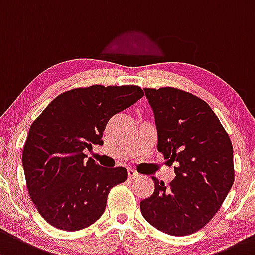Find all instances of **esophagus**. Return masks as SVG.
<instances>
[{"label":"esophagus","mask_w":255,"mask_h":255,"mask_svg":"<svg viewBox=\"0 0 255 255\" xmlns=\"http://www.w3.org/2000/svg\"><path fill=\"white\" fill-rule=\"evenodd\" d=\"M128 177H129L130 179H135V178H139L140 175H139V173L136 172L135 170H132V168H129V170H128Z\"/></svg>","instance_id":"obj_1"}]
</instances>
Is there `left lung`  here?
<instances>
[{"label":"left lung","mask_w":255,"mask_h":255,"mask_svg":"<svg viewBox=\"0 0 255 255\" xmlns=\"http://www.w3.org/2000/svg\"><path fill=\"white\" fill-rule=\"evenodd\" d=\"M154 110L157 150L175 165L168 184L140 202L144 219L171 236L199 231L214 218L235 181L234 149L221 122L203 99L172 87L145 88Z\"/></svg>","instance_id":"obj_1"}]
</instances>
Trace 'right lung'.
Segmentation results:
<instances>
[{
	"label": "right lung",
	"mask_w": 255,
	"mask_h": 255,
	"mask_svg": "<svg viewBox=\"0 0 255 255\" xmlns=\"http://www.w3.org/2000/svg\"><path fill=\"white\" fill-rule=\"evenodd\" d=\"M143 95L136 85L74 88L53 99L31 123L21 155L26 188L53 227L78 231L93 225L112 187L127 179L125 167H101L85 160L84 150L101 145L107 121Z\"/></svg>",
	"instance_id": "1"
}]
</instances>
